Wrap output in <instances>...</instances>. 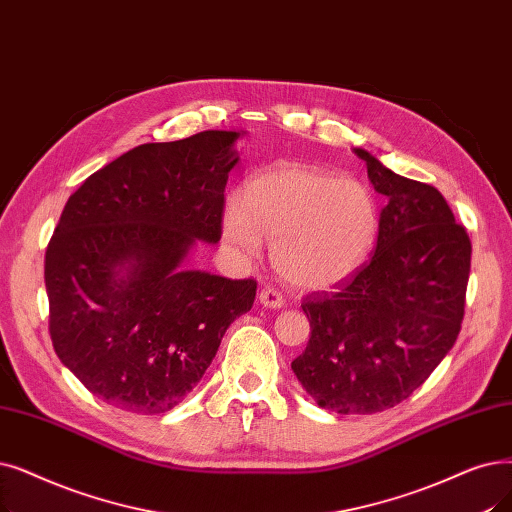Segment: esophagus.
Instances as JSON below:
<instances>
[{
	"label": "esophagus",
	"mask_w": 512,
	"mask_h": 512,
	"mask_svg": "<svg viewBox=\"0 0 512 512\" xmlns=\"http://www.w3.org/2000/svg\"><path fill=\"white\" fill-rule=\"evenodd\" d=\"M259 303L263 307H270V309H280L284 307V299L278 291H274V288H263V291L259 293Z\"/></svg>",
	"instance_id": "1"
}]
</instances>
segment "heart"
<instances>
[{
  "instance_id": "1",
  "label": "heart",
  "mask_w": 512,
  "mask_h": 512,
  "mask_svg": "<svg viewBox=\"0 0 512 512\" xmlns=\"http://www.w3.org/2000/svg\"><path fill=\"white\" fill-rule=\"evenodd\" d=\"M232 247L257 257L272 242L282 280L301 291H326L349 280L372 255L381 232V207L358 180L282 163L244 184L240 201L221 219Z\"/></svg>"
}]
</instances>
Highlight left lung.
Masks as SVG:
<instances>
[{"mask_svg":"<svg viewBox=\"0 0 512 512\" xmlns=\"http://www.w3.org/2000/svg\"><path fill=\"white\" fill-rule=\"evenodd\" d=\"M353 152L387 196L379 240L339 293L303 301L311 337L291 368L320 408L374 414L408 399L454 347L471 240L437 188L393 173L364 148Z\"/></svg>","mask_w":512,"mask_h":512,"instance_id":"8db88e82","label":"left lung"}]
</instances>
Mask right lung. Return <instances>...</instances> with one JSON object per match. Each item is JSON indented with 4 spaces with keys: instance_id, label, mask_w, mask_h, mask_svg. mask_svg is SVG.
Returning <instances> with one entry per match:
<instances>
[{
    "instance_id": "add662e5",
    "label": "right lung",
    "mask_w": 512,
    "mask_h": 512,
    "mask_svg": "<svg viewBox=\"0 0 512 512\" xmlns=\"http://www.w3.org/2000/svg\"><path fill=\"white\" fill-rule=\"evenodd\" d=\"M242 131L142 144L92 173L64 205L46 251L50 337L102 402L163 414L198 385L257 282L184 263L221 238Z\"/></svg>"
}]
</instances>
